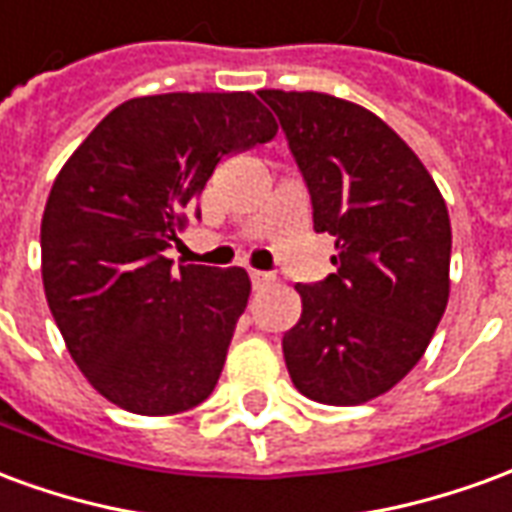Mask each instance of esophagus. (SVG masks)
Instances as JSON below:
<instances>
[{
    "label": "esophagus",
    "instance_id": "esophagus-1",
    "mask_svg": "<svg viewBox=\"0 0 512 512\" xmlns=\"http://www.w3.org/2000/svg\"><path fill=\"white\" fill-rule=\"evenodd\" d=\"M249 279H252L255 288H263V285H271V282H274V274H271V271H255V268H252V271H249Z\"/></svg>",
    "mask_w": 512,
    "mask_h": 512
}]
</instances>
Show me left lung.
<instances>
[{
	"instance_id": "obj_1",
	"label": "left lung",
	"mask_w": 512,
	"mask_h": 512,
	"mask_svg": "<svg viewBox=\"0 0 512 512\" xmlns=\"http://www.w3.org/2000/svg\"><path fill=\"white\" fill-rule=\"evenodd\" d=\"M312 202L334 235V274L301 293L282 351L301 395L356 406L417 365L450 296L447 205L414 150L362 106L323 93L260 90Z\"/></svg>"
}]
</instances>
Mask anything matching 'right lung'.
<instances>
[{
    "label": "right lung",
    "instance_id": "1",
    "mask_svg": "<svg viewBox=\"0 0 512 512\" xmlns=\"http://www.w3.org/2000/svg\"><path fill=\"white\" fill-rule=\"evenodd\" d=\"M252 93L131 98L93 128L51 186L43 288L84 378L115 406L164 417L200 406L246 310L244 268L164 257L216 164L268 142Z\"/></svg>",
    "mask_w": 512,
    "mask_h": 512
}]
</instances>
